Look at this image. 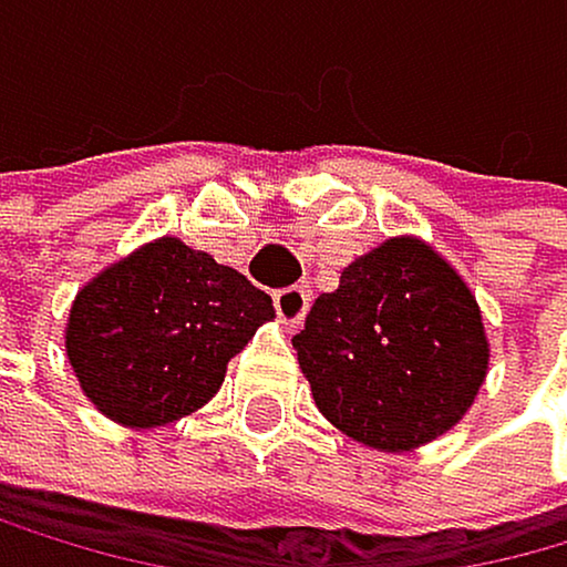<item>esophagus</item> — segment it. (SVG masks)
I'll return each instance as SVG.
<instances>
[{
  "label": "esophagus",
  "instance_id": "34e87169",
  "mask_svg": "<svg viewBox=\"0 0 567 567\" xmlns=\"http://www.w3.org/2000/svg\"><path fill=\"white\" fill-rule=\"evenodd\" d=\"M308 301H312V298H308V287H301V284L284 287V290L272 295V305H277V312H280V319L287 322V327H298V322L305 319Z\"/></svg>",
  "mask_w": 567,
  "mask_h": 567
}]
</instances>
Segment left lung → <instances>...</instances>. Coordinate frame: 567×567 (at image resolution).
Returning <instances> with one entry per match:
<instances>
[{"mask_svg": "<svg viewBox=\"0 0 567 567\" xmlns=\"http://www.w3.org/2000/svg\"><path fill=\"white\" fill-rule=\"evenodd\" d=\"M295 348L319 412L377 451L447 433L476 401L489 362L472 290L412 237L386 240L340 272Z\"/></svg>", "mask_w": 567, "mask_h": 567, "instance_id": "left-lung-1", "label": "left lung"}]
</instances>
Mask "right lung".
<instances>
[{"label": "right lung", "mask_w": 567, "mask_h": 567, "mask_svg": "<svg viewBox=\"0 0 567 567\" xmlns=\"http://www.w3.org/2000/svg\"><path fill=\"white\" fill-rule=\"evenodd\" d=\"M272 316V298L248 277L163 237L81 290L66 354L99 412L148 430L209 401L227 362Z\"/></svg>", "instance_id": "obj_1"}]
</instances>
